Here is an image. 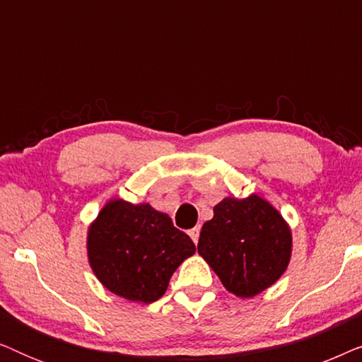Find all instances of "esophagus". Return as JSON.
<instances>
[{"mask_svg": "<svg viewBox=\"0 0 362 362\" xmlns=\"http://www.w3.org/2000/svg\"><path fill=\"white\" fill-rule=\"evenodd\" d=\"M199 232H201L199 227H194V229L189 230V237L192 239V242H194V244H197V240H199Z\"/></svg>", "mask_w": 362, "mask_h": 362, "instance_id": "esophagus-1", "label": "esophagus"}]
</instances>
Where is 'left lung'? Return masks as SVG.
Returning <instances> with one entry per match:
<instances>
[{
    "label": "left lung",
    "instance_id": "8db88e82",
    "mask_svg": "<svg viewBox=\"0 0 362 362\" xmlns=\"http://www.w3.org/2000/svg\"><path fill=\"white\" fill-rule=\"evenodd\" d=\"M197 252L230 293L250 298L284 275L291 232L280 212L260 196L226 197L202 226Z\"/></svg>",
    "mask_w": 362,
    "mask_h": 362
}]
</instances>
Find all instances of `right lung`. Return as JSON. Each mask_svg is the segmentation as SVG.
<instances>
[{
    "label": "right lung",
    "mask_w": 362,
    "mask_h": 362,
    "mask_svg": "<svg viewBox=\"0 0 362 362\" xmlns=\"http://www.w3.org/2000/svg\"><path fill=\"white\" fill-rule=\"evenodd\" d=\"M93 274L112 293L151 303L165 295L171 275L196 252L189 235L150 204L113 199L87 235Z\"/></svg>",
    "instance_id": "obj_1"
}]
</instances>
